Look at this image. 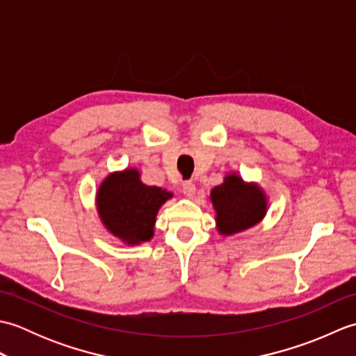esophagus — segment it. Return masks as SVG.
Segmentation results:
<instances>
[{"mask_svg": "<svg viewBox=\"0 0 356 356\" xmlns=\"http://www.w3.org/2000/svg\"><path fill=\"white\" fill-rule=\"evenodd\" d=\"M182 191L186 195V197H194L195 195V184L193 180H186V182L182 184Z\"/></svg>", "mask_w": 356, "mask_h": 356, "instance_id": "34e87169", "label": "esophagus"}]
</instances>
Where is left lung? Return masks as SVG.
Returning a JSON list of instances; mask_svg holds the SVG:
<instances>
[{
  "label": "left lung",
  "instance_id": "obj_1",
  "mask_svg": "<svg viewBox=\"0 0 356 356\" xmlns=\"http://www.w3.org/2000/svg\"><path fill=\"white\" fill-rule=\"evenodd\" d=\"M209 199L216 209L217 231L222 236L252 228L266 216V194L259 185L246 184L237 174H228L222 185L214 186Z\"/></svg>",
  "mask_w": 356,
  "mask_h": 356
}]
</instances>
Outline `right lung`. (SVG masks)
Instances as JSON below:
<instances>
[{
	"label": "right lung",
	"instance_id": "1",
	"mask_svg": "<svg viewBox=\"0 0 356 356\" xmlns=\"http://www.w3.org/2000/svg\"><path fill=\"white\" fill-rule=\"evenodd\" d=\"M172 193L142 184L134 168L111 172L96 194L101 220L125 245H139L154 236L156 216Z\"/></svg>",
	"mask_w": 356,
	"mask_h": 356
}]
</instances>
